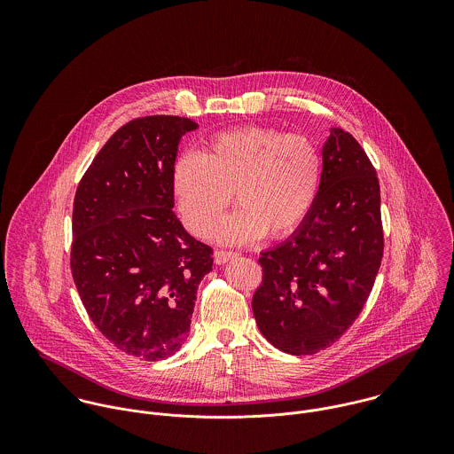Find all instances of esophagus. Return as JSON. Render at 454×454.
<instances>
[{
	"mask_svg": "<svg viewBox=\"0 0 454 454\" xmlns=\"http://www.w3.org/2000/svg\"><path fill=\"white\" fill-rule=\"evenodd\" d=\"M234 257H238L236 252H223V250L215 252V262H216L218 265H223V263H227L229 260H232Z\"/></svg>",
	"mask_w": 454,
	"mask_h": 454,
	"instance_id": "1",
	"label": "esophagus"
}]
</instances>
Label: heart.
<instances>
[{"mask_svg":"<svg viewBox=\"0 0 454 454\" xmlns=\"http://www.w3.org/2000/svg\"><path fill=\"white\" fill-rule=\"evenodd\" d=\"M320 180L322 157L309 136L260 126L213 136L200 155L182 153L171 173L176 206L195 236L213 229L234 192L239 207L213 232L227 245L294 232L309 215Z\"/></svg>","mask_w":454,"mask_h":454,"instance_id":"obj_1","label":"heart"}]
</instances>
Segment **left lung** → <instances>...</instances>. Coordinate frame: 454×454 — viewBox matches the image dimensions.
I'll return each instance as SVG.
<instances>
[{
	"mask_svg": "<svg viewBox=\"0 0 454 454\" xmlns=\"http://www.w3.org/2000/svg\"><path fill=\"white\" fill-rule=\"evenodd\" d=\"M317 200L290 239L260 254L252 308L262 335L290 355L332 346L362 313L385 248L380 182L360 143L332 128Z\"/></svg>",
	"mask_w": 454,
	"mask_h": 454,
	"instance_id": "1",
	"label": "left lung"
}]
</instances>
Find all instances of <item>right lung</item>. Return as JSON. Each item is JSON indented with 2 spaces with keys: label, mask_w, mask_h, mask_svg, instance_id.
<instances>
[{
  "label": "right lung",
  "mask_w": 454,
  "mask_h": 454,
  "mask_svg": "<svg viewBox=\"0 0 454 454\" xmlns=\"http://www.w3.org/2000/svg\"><path fill=\"white\" fill-rule=\"evenodd\" d=\"M185 117L134 119L98 152L73 202L71 274L98 330L146 362L189 337L195 294L213 250L173 211L171 173Z\"/></svg>",
  "instance_id": "add662e5"
}]
</instances>
